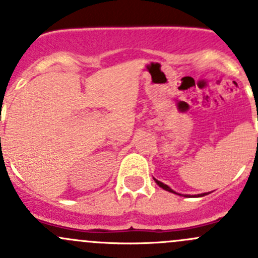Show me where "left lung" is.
Instances as JSON below:
<instances>
[{"mask_svg":"<svg viewBox=\"0 0 258 258\" xmlns=\"http://www.w3.org/2000/svg\"><path fill=\"white\" fill-rule=\"evenodd\" d=\"M153 179H155V182H156V183L158 184V186L161 187V188L166 189V191H168V192H172V194L179 195V196H183V195H181V194H177V192H175V191H173L172 188H171V187H168L167 184L162 183V182H161V181H158V179H156V178H153ZM206 195H209V194H200V195H195V196H192V197H202V196H206ZM189 196H191V195H184V197H189Z\"/></svg>","mask_w":258,"mask_h":258,"instance_id":"1","label":"left lung"}]
</instances>
